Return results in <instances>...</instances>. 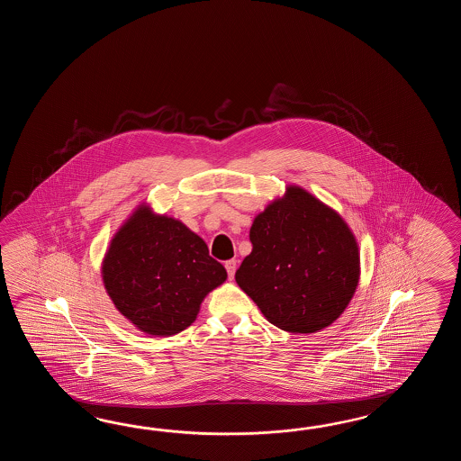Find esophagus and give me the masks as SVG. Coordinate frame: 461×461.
<instances>
[{"label": "esophagus", "mask_w": 461, "mask_h": 461, "mask_svg": "<svg viewBox=\"0 0 461 461\" xmlns=\"http://www.w3.org/2000/svg\"><path fill=\"white\" fill-rule=\"evenodd\" d=\"M226 270L227 274H229V278H234L235 270H237V260H227L226 262Z\"/></svg>", "instance_id": "esophagus-1"}]
</instances>
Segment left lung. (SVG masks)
Listing matches in <instances>:
<instances>
[{
    "label": "left lung",
    "mask_w": 461,
    "mask_h": 461,
    "mask_svg": "<svg viewBox=\"0 0 461 461\" xmlns=\"http://www.w3.org/2000/svg\"><path fill=\"white\" fill-rule=\"evenodd\" d=\"M250 242L235 282L276 328L321 331L353 300L361 278L356 235L304 187L288 185L255 216Z\"/></svg>",
    "instance_id": "left-lung-1"
}]
</instances>
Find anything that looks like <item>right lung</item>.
<instances>
[{
    "label": "right lung",
    "mask_w": 461,
    "mask_h": 461,
    "mask_svg": "<svg viewBox=\"0 0 461 461\" xmlns=\"http://www.w3.org/2000/svg\"><path fill=\"white\" fill-rule=\"evenodd\" d=\"M100 275L118 313L151 338L185 331L207 294L227 280L196 232L147 201L110 239Z\"/></svg>",
    "instance_id": "add662e5"
}]
</instances>
